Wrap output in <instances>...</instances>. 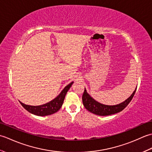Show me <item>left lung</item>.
Instances as JSON below:
<instances>
[{
	"instance_id": "left-lung-1",
	"label": "left lung",
	"mask_w": 152,
	"mask_h": 152,
	"mask_svg": "<svg viewBox=\"0 0 152 152\" xmlns=\"http://www.w3.org/2000/svg\"><path fill=\"white\" fill-rule=\"evenodd\" d=\"M136 90L137 88L135 89L133 94L124 102L117 105L109 106L102 104L96 102L93 98H91L89 95L88 94V93L86 92V90L84 89V91H83L82 95V102L84 107L88 111L93 113V114L99 115H109L122 111L126 106L129 104L131 100L133 99L135 92H136Z\"/></svg>"
}]
</instances>
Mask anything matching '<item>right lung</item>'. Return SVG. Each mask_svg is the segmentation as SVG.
Here are the masks:
<instances>
[{
	"label": "right lung",
	"instance_id": "obj_1",
	"mask_svg": "<svg viewBox=\"0 0 152 152\" xmlns=\"http://www.w3.org/2000/svg\"><path fill=\"white\" fill-rule=\"evenodd\" d=\"M72 83L73 82H71L69 85H67L61 91L59 96H57L53 101L48 102L45 104L40 106H29L25 104L20 101H19V102H20L23 107L33 114L40 116L53 114L54 113L57 112L61 108L66 93L70 88Z\"/></svg>",
	"mask_w": 152,
	"mask_h": 152
}]
</instances>
